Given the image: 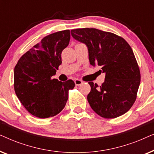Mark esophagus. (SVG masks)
<instances>
[{
    "label": "esophagus",
    "mask_w": 154,
    "mask_h": 154,
    "mask_svg": "<svg viewBox=\"0 0 154 154\" xmlns=\"http://www.w3.org/2000/svg\"><path fill=\"white\" fill-rule=\"evenodd\" d=\"M74 83H75V85L79 86V85H81V84H83V81H81V80H79V79H75L74 81Z\"/></svg>",
    "instance_id": "1"
}]
</instances>
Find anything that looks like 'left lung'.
I'll use <instances>...</instances> for the list:
<instances>
[{"instance_id":"obj_1","label":"left lung","mask_w":154,"mask_h":154,"mask_svg":"<svg viewBox=\"0 0 154 154\" xmlns=\"http://www.w3.org/2000/svg\"><path fill=\"white\" fill-rule=\"evenodd\" d=\"M76 41L85 44L92 66L105 73L102 85L89 82L88 101L94 112L105 119L123 115L135 102L140 84V71L131 47L125 39L97 29L71 31Z\"/></svg>"}]
</instances>
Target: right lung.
Returning <instances> with one entry per match:
<instances>
[{"label": "right lung", "mask_w": 154, "mask_h": 154, "mask_svg": "<svg viewBox=\"0 0 154 154\" xmlns=\"http://www.w3.org/2000/svg\"><path fill=\"white\" fill-rule=\"evenodd\" d=\"M70 31L64 30L44 37L21 57L14 70L16 95L31 114L40 119L52 117L64 108L72 80L52 79L62 64V50L68 46Z\"/></svg>", "instance_id": "right-lung-1"}]
</instances>
